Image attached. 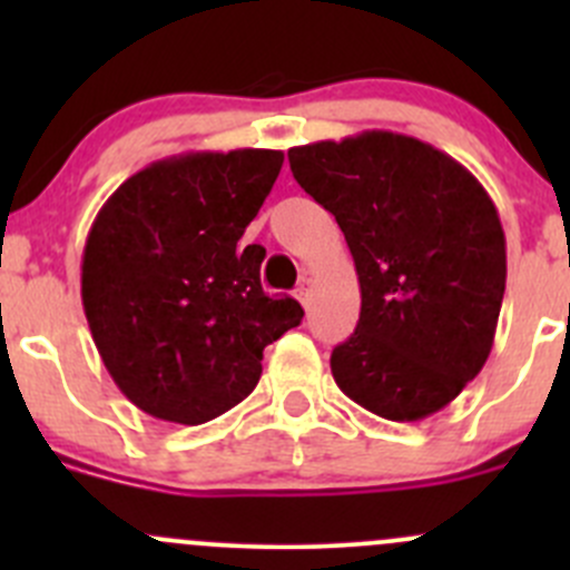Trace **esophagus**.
Masks as SVG:
<instances>
[{
	"instance_id": "34e87169",
	"label": "esophagus",
	"mask_w": 570,
	"mask_h": 570,
	"mask_svg": "<svg viewBox=\"0 0 570 570\" xmlns=\"http://www.w3.org/2000/svg\"><path fill=\"white\" fill-rule=\"evenodd\" d=\"M312 289H314L312 278H301V284H297V301H301L306 308H308V301H312Z\"/></svg>"
}]
</instances>
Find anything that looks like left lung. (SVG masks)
Here are the masks:
<instances>
[{"label": "left lung", "instance_id": "obj_1", "mask_svg": "<svg viewBox=\"0 0 570 570\" xmlns=\"http://www.w3.org/2000/svg\"><path fill=\"white\" fill-rule=\"evenodd\" d=\"M297 184L336 217L361 286L336 386L389 422L450 405L485 366L508 278L491 195L450 154L396 131L289 148Z\"/></svg>", "mask_w": 570, "mask_h": 570}]
</instances>
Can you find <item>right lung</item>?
<instances>
[{
    "label": "right lung",
    "mask_w": 570,
    "mask_h": 570,
    "mask_svg": "<svg viewBox=\"0 0 570 570\" xmlns=\"http://www.w3.org/2000/svg\"><path fill=\"white\" fill-rule=\"evenodd\" d=\"M284 165L269 148L195 151L126 178L90 226L82 306L115 386L148 416L204 424L243 402L264 347L301 325L239 248Z\"/></svg>",
    "instance_id": "add662e5"
}]
</instances>
